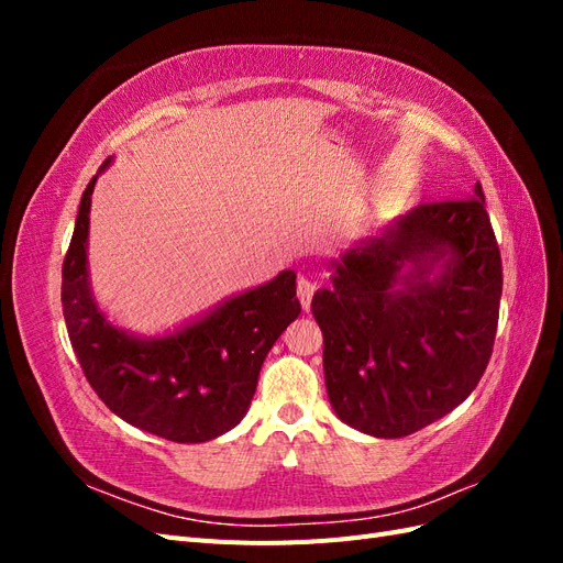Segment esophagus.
<instances>
[{
	"label": "esophagus",
	"instance_id": "1",
	"mask_svg": "<svg viewBox=\"0 0 563 563\" xmlns=\"http://www.w3.org/2000/svg\"><path fill=\"white\" fill-rule=\"evenodd\" d=\"M314 291H317L314 282H310L308 277L300 275L298 282H296V294H298V300H300V305H302V310H310V302H312Z\"/></svg>",
	"mask_w": 563,
	"mask_h": 563
}]
</instances>
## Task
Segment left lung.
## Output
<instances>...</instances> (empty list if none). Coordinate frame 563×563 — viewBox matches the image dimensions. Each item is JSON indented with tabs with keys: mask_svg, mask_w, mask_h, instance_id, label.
Instances as JSON below:
<instances>
[{
	"mask_svg": "<svg viewBox=\"0 0 563 563\" xmlns=\"http://www.w3.org/2000/svg\"><path fill=\"white\" fill-rule=\"evenodd\" d=\"M444 260L430 280L429 265ZM312 298L323 378L338 418L371 437H408L463 404L498 331L503 261L474 197L420 203L383 236L345 251Z\"/></svg>",
	"mask_w": 563,
	"mask_h": 563,
	"instance_id": "left-lung-1",
	"label": "left lung"
}]
</instances>
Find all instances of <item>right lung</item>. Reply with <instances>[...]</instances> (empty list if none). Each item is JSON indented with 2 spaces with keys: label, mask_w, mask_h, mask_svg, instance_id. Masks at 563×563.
I'll return each mask as SVG.
<instances>
[{
  "label": "right lung",
  "mask_w": 563,
  "mask_h": 563,
  "mask_svg": "<svg viewBox=\"0 0 563 563\" xmlns=\"http://www.w3.org/2000/svg\"><path fill=\"white\" fill-rule=\"evenodd\" d=\"M96 178L79 201L60 288L67 335L84 376L100 401L133 428L178 444L225 434L246 416L267 352L300 314L296 272L284 269L174 335L139 340L119 331L96 308L87 279Z\"/></svg>",
  "instance_id": "obj_1"
}]
</instances>
